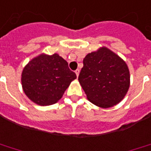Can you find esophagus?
<instances>
[{"label": "esophagus", "mask_w": 151, "mask_h": 151, "mask_svg": "<svg viewBox=\"0 0 151 151\" xmlns=\"http://www.w3.org/2000/svg\"><path fill=\"white\" fill-rule=\"evenodd\" d=\"M79 69H76L75 70V73L76 75H77V77H78V75H79Z\"/></svg>", "instance_id": "obj_1"}]
</instances>
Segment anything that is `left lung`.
I'll list each match as a JSON object with an SVG mask.
<instances>
[{"label":"left lung","mask_w":151,"mask_h":151,"mask_svg":"<svg viewBox=\"0 0 151 151\" xmlns=\"http://www.w3.org/2000/svg\"><path fill=\"white\" fill-rule=\"evenodd\" d=\"M78 81L89 101L107 108L119 103L127 94L130 73L127 63L104 47L84 58Z\"/></svg>","instance_id":"left-lung-1"}]
</instances>
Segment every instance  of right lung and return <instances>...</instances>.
Returning a JSON list of instances; mask_svg holds the SVG:
<instances>
[{"label":"right lung","mask_w":151,"mask_h":151,"mask_svg":"<svg viewBox=\"0 0 151 151\" xmlns=\"http://www.w3.org/2000/svg\"><path fill=\"white\" fill-rule=\"evenodd\" d=\"M76 78L67 61L58 54H41L24 67L21 83L24 93L31 101L48 106L56 103Z\"/></svg>","instance_id":"right-lung-1"}]
</instances>
